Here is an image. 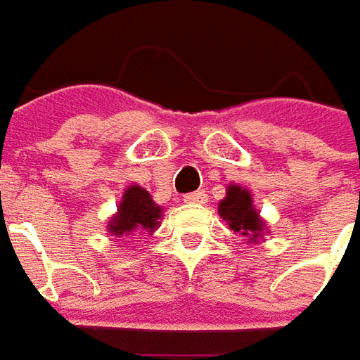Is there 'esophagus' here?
Listing matches in <instances>:
<instances>
[{
    "label": "esophagus",
    "instance_id": "34e87169",
    "mask_svg": "<svg viewBox=\"0 0 360 360\" xmlns=\"http://www.w3.org/2000/svg\"><path fill=\"white\" fill-rule=\"evenodd\" d=\"M185 203H193V205H199V203H205L207 201V193L205 191H193V193H187L183 197Z\"/></svg>",
    "mask_w": 360,
    "mask_h": 360
}]
</instances>
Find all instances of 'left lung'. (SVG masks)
I'll return each mask as SVG.
<instances>
[{"instance_id": "8db88e82", "label": "left lung", "mask_w": 360, "mask_h": 360, "mask_svg": "<svg viewBox=\"0 0 360 360\" xmlns=\"http://www.w3.org/2000/svg\"><path fill=\"white\" fill-rule=\"evenodd\" d=\"M219 215L227 221L229 229L248 238V243H256L264 236L266 224L252 203V193L240 185H229L226 197L217 205Z\"/></svg>"}]
</instances>
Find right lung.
Here are the masks:
<instances>
[{
	"label": "right lung",
	"instance_id": "right-lung-1",
	"mask_svg": "<svg viewBox=\"0 0 360 360\" xmlns=\"http://www.w3.org/2000/svg\"><path fill=\"white\" fill-rule=\"evenodd\" d=\"M163 210L153 201L147 189L139 185H129L122 201L118 203V211L108 221V231L112 236H136L143 231H155L159 227Z\"/></svg>",
	"mask_w": 360,
	"mask_h": 360
}]
</instances>
